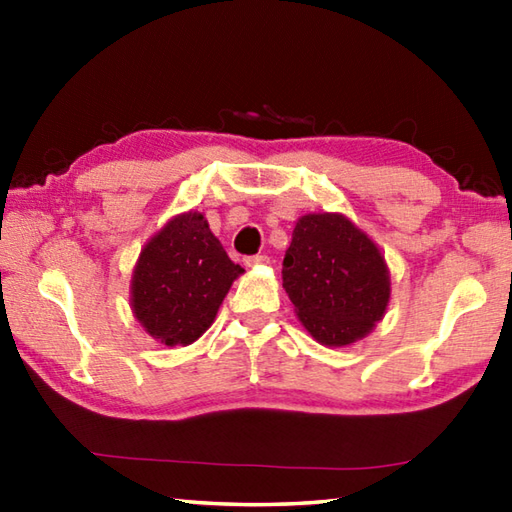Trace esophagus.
<instances>
[{"mask_svg":"<svg viewBox=\"0 0 512 512\" xmlns=\"http://www.w3.org/2000/svg\"><path fill=\"white\" fill-rule=\"evenodd\" d=\"M268 262H271V259H268L266 255H250V257L244 259L246 266H264Z\"/></svg>","mask_w":512,"mask_h":512,"instance_id":"34e87169","label":"esophagus"}]
</instances>
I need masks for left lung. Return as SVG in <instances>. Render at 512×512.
I'll return each mask as SVG.
<instances>
[{"instance_id": "obj_1", "label": "left lung", "mask_w": 512, "mask_h": 512, "mask_svg": "<svg viewBox=\"0 0 512 512\" xmlns=\"http://www.w3.org/2000/svg\"><path fill=\"white\" fill-rule=\"evenodd\" d=\"M282 287L318 343L343 348L386 314L391 275L366 232L343 214H305L282 262Z\"/></svg>"}]
</instances>
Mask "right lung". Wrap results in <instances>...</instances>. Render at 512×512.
Returning <instances> with one entry per match:
<instances>
[{
    "label": "right lung",
    "mask_w": 512,
    "mask_h": 512,
    "mask_svg": "<svg viewBox=\"0 0 512 512\" xmlns=\"http://www.w3.org/2000/svg\"><path fill=\"white\" fill-rule=\"evenodd\" d=\"M244 268L232 262L201 212L173 216L142 248L133 268L135 318L169 348L189 345L214 323Z\"/></svg>",
    "instance_id": "obj_1"
}]
</instances>
